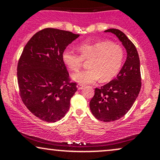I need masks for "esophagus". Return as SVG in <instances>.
<instances>
[{
	"instance_id": "1",
	"label": "esophagus",
	"mask_w": 160,
	"mask_h": 160,
	"mask_svg": "<svg viewBox=\"0 0 160 160\" xmlns=\"http://www.w3.org/2000/svg\"><path fill=\"white\" fill-rule=\"evenodd\" d=\"M77 87H78V89L80 90V89H82V88L84 87V86L82 85V84H80V83H78V86H77Z\"/></svg>"
}]
</instances>
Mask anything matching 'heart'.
I'll return each instance as SVG.
<instances>
[{"label": "heart", "instance_id": "obj_1", "mask_svg": "<svg viewBox=\"0 0 160 160\" xmlns=\"http://www.w3.org/2000/svg\"><path fill=\"white\" fill-rule=\"evenodd\" d=\"M80 53L71 48L62 52V59L72 71H78L84 59H89V68L79 71L72 74V78L80 84L94 82L101 78L108 81L120 71L124 59V51L120 45L104 40L98 42L86 41L79 47Z\"/></svg>", "mask_w": 160, "mask_h": 160}]
</instances>
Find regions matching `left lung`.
<instances>
[{
    "label": "left lung",
    "instance_id": "8db88e82",
    "mask_svg": "<svg viewBox=\"0 0 160 160\" xmlns=\"http://www.w3.org/2000/svg\"><path fill=\"white\" fill-rule=\"evenodd\" d=\"M105 32L119 38L126 49L127 58L114 80L95 88L89 107L97 120L112 122L123 117L132 107L141 90V76L138 53L132 42L119 29H108Z\"/></svg>",
    "mask_w": 160,
    "mask_h": 160
}]
</instances>
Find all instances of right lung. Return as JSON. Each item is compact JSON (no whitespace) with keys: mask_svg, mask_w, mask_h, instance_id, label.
I'll return each instance as SVG.
<instances>
[{"mask_svg":"<svg viewBox=\"0 0 160 160\" xmlns=\"http://www.w3.org/2000/svg\"><path fill=\"white\" fill-rule=\"evenodd\" d=\"M79 34L56 28L37 32L28 40L18 62L19 95L35 117L54 122L65 117L78 90L71 82L62 52Z\"/></svg>","mask_w":160,"mask_h":160,"instance_id":"1","label":"right lung"}]
</instances>
